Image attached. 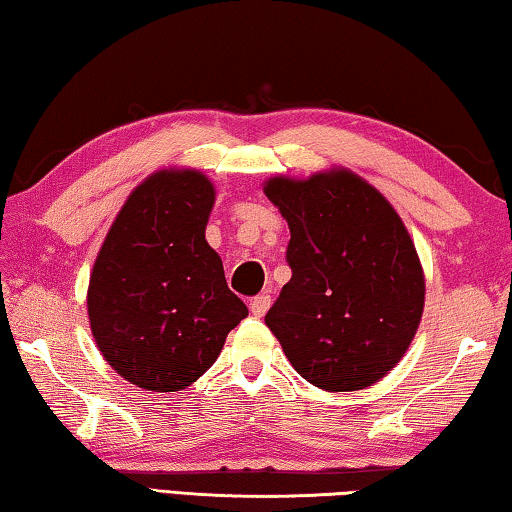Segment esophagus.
<instances>
[{"mask_svg":"<svg viewBox=\"0 0 512 512\" xmlns=\"http://www.w3.org/2000/svg\"><path fill=\"white\" fill-rule=\"evenodd\" d=\"M268 307H271V293L268 291L259 293V296L250 300V311H253V316H257V318H262L268 311Z\"/></svg>","mask_w":512,"mask_h":512,"instance_id":"1","label":"esophagus"}]
</instances>
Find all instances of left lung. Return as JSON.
Returning <instances> with one entry per match:
<instances>
[{"instance_id":"obj_1","label":"left lung","mask_w":512,"mask_h":512,"mask_svg":"<svg viewBox=\"0 0 512 512\" xmlns=\"http://www.w3.org/2000/svg\"><path fill=\"white\" fill-rule=\"evenodd\" d=\"M291 280L266 314L291 366L325 391H359L397 366L420 325L424 277L391 203L350 171L273 178Z\"/></svg>"}]
</instances>
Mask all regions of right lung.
Here are the masks:
<instances>
[{"label": "right lung", "mask_w": 512, "mask_h": 512, "mask_svg": "<svg viewBox=\"0 0 512 512\" xmlns=\"http://www.w3.org/2000/svg\"><path fill=\"white\" fill-rule=\"evenodd\" d=\"M212 205L203 173L160 171L128 196L99 250L88 289L92 334L135 386H189L248 316L205 241Z\"/></svg>", "instance_id": "right-lung-1"}]
</instances>
